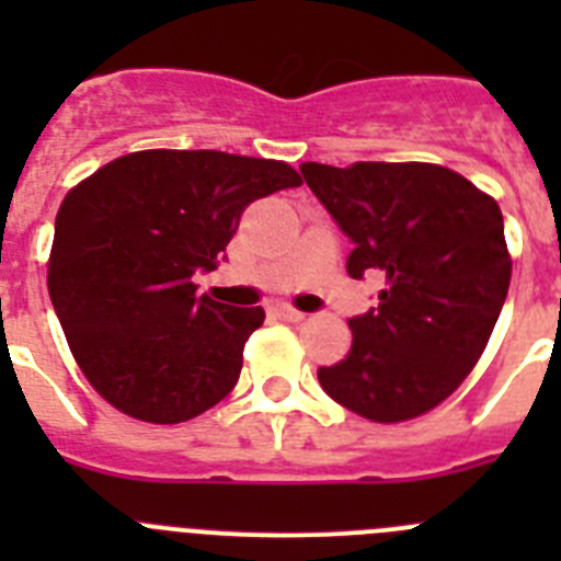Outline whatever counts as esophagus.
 Returning a JSON list of instances; mask_svg holds the SVG:
<instances>
[{
    "label": "esophagus",
    "mask_w": 561,
    "mask_h": 561,
    "mask_svg": "<svg viewBox=\"0 0 561 561\" xmlns=\"http://www.w3.org/2000/svg\"><path fill=\"white\" fill-rule=\"evenodd\" d=\"M275 314L280 317V320H286V323H300V320H304V317H306L304 311L291 309V306H277Z\"/></svg>",
    "instance_id": "34e87169"
}]
</instances>
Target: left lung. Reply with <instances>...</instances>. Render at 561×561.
<instances>
[{
	"instance_id": "8db88e82",
	"label": "left lung",
	"mask_w": 561,
	"mask_h": 561,
	"mask_svg": "<svg viewBox=\"0 0 561 561\" xmlns=\"http://www.w3.org/2000/svg\"><path fill=\"white\" fill-rule=\"evenodd\" d=\"M300 173L354 241L348 275L385 280L379 304L348 320V356L317 379L368 421L430 413L472 374L508 295L497 202L433 162H304Z\"/></svg>"
}]
</instances>
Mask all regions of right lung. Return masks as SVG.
<instances>
[{
	"label": "right lung",
	"instance_id": "add662e5",
	"mask_svg": "<svg viewBox=\"0 0 561 561\" xmlns=\"http://www.w3.org/2000/svg\"><path fill=\"white\" fill-rule=\"evenodd\" d=\"M304 185L280 160L151 148L106 162L64 196L47 289L69 351L114 410L180 424L236 388L264 309L196 297L255 199Z\"/></svg>",
	"mask_w": 561,
	"mask_h": 561
}]
</instances>
